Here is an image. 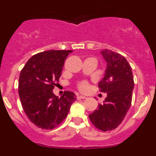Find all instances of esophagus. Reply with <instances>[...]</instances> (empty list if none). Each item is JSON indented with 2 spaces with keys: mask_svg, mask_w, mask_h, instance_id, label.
<instances>
[{
  "mask_svg": "<svg viewBox=\"0 0 156 156\" xmlns=\"http://www.w3.org/2000/svg\"><path fill=\"white\" fill-rule=\"evenodd\" d=\"M86 97L85 96H83V95H77V99H85Z\"/></svg>",
  "mask_w": 156,
  "mask_h": 156,
  "instance_id": "1",
  "label": "esophagus"
}]
</instances>
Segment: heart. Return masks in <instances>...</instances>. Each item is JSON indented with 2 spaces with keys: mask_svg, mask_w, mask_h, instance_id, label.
I'll list each match as a JSON object with an SVG mask.
<instances>
[{
  "mask_svg": "<svg viewBox=\"0 0 156 156\" xmlns=\"http://www.w3.org/2000/svg\"><path fill=\"white\" fill-rule=\"evenodd\" d=\"M76 87L80 91H86L89 88V83L87 80H80L77 82Z\"/></svg>",
  "mask_w": 156,
  "mask_h": 156,
  "instance_id": "b5f03b06",
  "label": "heart"
}]
</instances>
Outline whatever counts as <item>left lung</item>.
Here are the masks:
<instances>
[{
    "label": "left lung",
    "mask_w": 156,
    "mask_h": 156,
    "mask_svg": "<svg viewBox=\"0 0 156 156\" xmlns=\"http://www.w3.org/2000/svg\"><path fill=\"white\" fill-rule=\"evenodd\" d=\"M107 62L105 76L100 81L101 92L107 94L102 104L89 115L94 126L102 131L115 129L124 119L132 101L134 82L133 73L125 57L105 49L101 51Z\"/></svg>",
    "instance_id": "obj_1"
}]
</instances>
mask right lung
Wrapping results in <instances>:
<instances>
[{"label":"right lung","instance_id":"obj_1","mask_svg":"<svg viewBox=\"0 0 156 156\" xmlns=\"http://www.w3.org/2000/svg\"><path fill=\"white\" fill-rule=\"evenodd\" d=\"M70 50H49L36 54L22 69L19 94L25 113L34 125L44 129L57 127L68 115L75 94L65 91L58 98L53 89L61 76Z\"/></svg>","mask_w":156,"mask_h":156}]
</instances>
